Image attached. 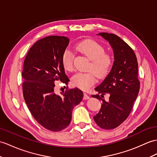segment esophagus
<instances>
[{
  "mask_svg": "<svg viewBox=\"0 0 157 157\" xmlns=\"http://www.w3.org/2000/svg\"><path fill=\"white\" fill-rule=\"evenodd\" d=\"M88 99H90L89 96L87 95L86 93L83 94V100H88Z\"/></svg>",
  "mask_w": 157,
  "mask_h": 157,
  "instance_id": "1",
  "label": "esophagus"
}]
</instances>
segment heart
<instances>
[{"label":"heart","mask_w":157,"mask_h":157,"mask_svg":"<svg viewBox=\"0 0 157 157\" xmlns=\"http://www.w3.org/2000/svg\"><path fill=\"white\" fill-rule=\"evenodd\" d=\"M77 49L79 52L90 60L87 67L89 71L76 73L71 77V83L74 87L82 90H87L96 82V76L103 78L110 71L113 64V56L105 52V47L93 39H86L78 43ZM61 63L65 70H74V55L67 49L62 55Z\"/></svg>","instance_id":"heart-1"}]
</instances>
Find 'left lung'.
<instances>
[{
    "label": "left lung",
    "instance_id": "left-lung-1",
    "mask_svg": "<svg viewBox=\"0 0 157 157\" xmlns=\"http://www.w3.org/2000/svg\"><path fill=\"white\" fill-rule=\"evenodd\" d=\"M110 43L114 55L111 71L102 83L95 88L96 92L110 95L108 102L100 95H92L102 101L100 112L94 116L100 128L111 130L119 126L128 117L140 90L138 78V61L132 49L118 36L100 33Z\"/></svg>",
    "mask_w": 157,
    "mask_h": 157
}]
</instances>
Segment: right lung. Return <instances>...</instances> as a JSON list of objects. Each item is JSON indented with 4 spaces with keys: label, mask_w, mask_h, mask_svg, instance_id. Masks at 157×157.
<instances>
[{
    "label": "right lung",
    "mask_w": 157,
    "mask_h": 157,
    "mask_svg": "<svg viewBox=\"0 0 157 157\" xmlns=\"http://www.w3.org/2000/svg\"><path fill=\"white\" fill-rule=\"evenodd\" d=\"M69 44L63 36H48L39 39L27 53L23 64V93L33 118L45 128L57 132L67 128L73 109L83 97L77 87L67 89L57 95L55 83L67 85L61 57Z\"/></svg>",
    "instance_id": "add662e5"
}]
</instances>
